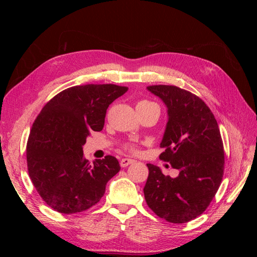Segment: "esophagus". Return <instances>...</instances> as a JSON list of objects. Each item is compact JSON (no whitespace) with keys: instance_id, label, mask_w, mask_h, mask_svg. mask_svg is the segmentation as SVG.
I'll return each instance as SVG.
<instances>
[{"instance_id":"1","label":"esophagus","mask_w":257,"mask_h":257,"mask_svg":"<svg viewBox=\"0 0 257 257\" xmlns=\"http://www.w3.org/2000/svg\"><path fill=\"white\" fill-rule=\"evenodd\" d=\"M133 163H134V160H132V159H122L120 161V165H121V167H126L130 164H133Z\"/></svg>"}]
</instances>
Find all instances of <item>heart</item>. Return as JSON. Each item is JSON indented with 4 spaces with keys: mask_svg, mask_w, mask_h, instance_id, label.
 Returning a JSON list of instances; mask_svg holds the SVG:
<instances>
[{
    "mask_svg": "<svg viewBox=\"0 0 257 257\" xmlns=\"http://www.w3.org/2000/svg\"><path fill=\"white\" fill-rule=\"evenodd\" d=\"M141 103H145V104H149L148 102H141ZM128 149H131L132 151H134L135 150V148H134V146H128Z\"/></svg>",
    "mask_w": 257,
    "mask_h": 257,
    "instance_id": "heart-1",
    "label": "heart"
}]
</instances>
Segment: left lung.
<instances>
[{"label": "left lung", "instance_id": "left-lung-1", "mask_svg": "<svg viewBox=\"0 0 257 257\" xmlns=\"http://www.w3.org/2000/svg\"><path fill=\"white\" fill-rule=\"evenodd\" d=\"M148 91L167 108L168 121L161 160L179 170L176 178L160 167L149 168L145 198L152 211L170 223H186L203 213L219 189L224 172V150L219 125L198 96L175 85H150Z\"/></svg>", "mask_w": 257, "mask_h": 257}]
</instances>
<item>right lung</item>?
<instances>
[{
    "label": "right lung",
    "mask_w": 257,
    "mask_h": 257,
    "mask_svg": "<svg viewBox=\"0 0 257 257\" xmlns=\"http://www.w3.org/2000/svg\"><path fill=\"white\" fill-rule=\"evenodd\" d=\"M127 90L115 84L75 85L51 98L37 115L27 145L29 176L53 210L72 214L91 208L119 173L114 157L90 164L82 147L92 131L103 130L108 106Z\"/></svg>",
    "instance_id": "add662e5"
}]
</instances>
